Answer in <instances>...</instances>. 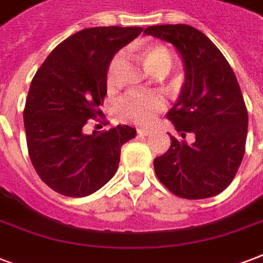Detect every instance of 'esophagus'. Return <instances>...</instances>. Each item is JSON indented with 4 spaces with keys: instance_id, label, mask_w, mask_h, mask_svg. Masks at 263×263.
<instances>
[{
    "instance_id": "34e87169",
    "label": "esophagus",
    "mask_w": 263,
    "mask_h": 263,
    "mask_svg": "<svg viewBox=\"0 0 263 263\" xmlns=\"http://www.w3.org/2000/svg\"><path fill=\"white\" fill-rule=\"evenodd\" d=\"M150 132L152 131H150V129H147V128H139V129H138V135L142 136V138H144V136H147Z\"/></svg>"
}]
</instances>
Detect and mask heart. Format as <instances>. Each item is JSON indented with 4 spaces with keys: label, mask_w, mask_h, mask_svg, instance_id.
<instances>
[{
    "label": "heart",
    "mask_w": 263,
    "mask_h": 263,
    "mask_svg": "<svg viewBox=\"0 0 263 263\" xmlns=\"http://www.w3.org/2000/svg\"><path fill=\"white\" fill-rule=\"evenodd\" d=\"M140 57L144 65L153 73L166 75L175 63V55L168 47L160 43H150L142 49ZM121 64V55H116L109 64L106 72V84L109 88H115L119 83V68ZM165 102L158 94H148L142 91H132L120 99L117 105V113L121 119L147 125L154 120L158 111L164 110Z\"/></svg>",
    "instance_id": "1"
}]
</instances>
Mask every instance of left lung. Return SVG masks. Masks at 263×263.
Instances as JSON below:
<instances>
[{
    "label": "left lung",
    "mask_w": 263,
    "mask_h": 263,
    "mask_svg": "<svg viewBox=\"0 0 263 263\" xmlns=\"http://www.w3.org/2000/svg\"><path fill=\"white\" fill-rule=\"evenodd\" d=\"M146 35L172 43L181 55L185 79L168 117L183 139L154 160L160 181L184 199L218 195L232 183L246 152L249 115L240 86L222 53L187 24L152 26ZM190 133L191 141H184Z\"/></svg>",
    "instance_id": "1"
}]
</instances>
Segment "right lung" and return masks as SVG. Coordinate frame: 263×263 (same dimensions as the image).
I'll return each instance as SVG.
<instances>
[{
    "label": "right lung",
    "mask_w": 263,
    "mask_h": 263,
    "mask_svg": "<svg viewBox=\"0 0 263 263\" xmlns=\"http://www.w3.org/2000/svg\"><path fill=\"white\" fill-rule=\"evenodd\" d=\"M142 27H94L60 43L43 61L24 107L27 147L35 171L61 195L83 198L98 191L117 172L121 146L136 129L117 125L84 134L106 95L113 55L134 41Z\"/></svg>",
    "instance_id": "1"
}]
</instances>
